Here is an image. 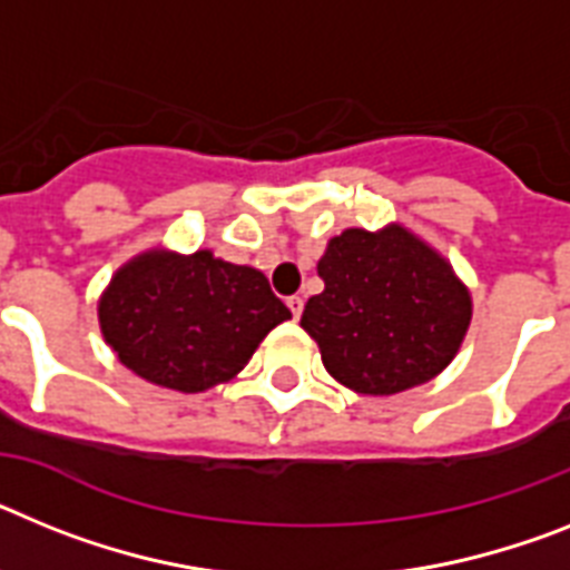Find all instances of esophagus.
<instances>
[{
	"label": "esophagus",
	"instance_id": "esophagus-1",
	"mask_svg": "<svg viewBox=\"0 0 570 570\" xmlns=\"http://www.w3.org/2000/svg\"><path fill=\"white\" fill-rule=\"evenodd\" d=\"M286 306L292 309V318L298 321L301 313H304V298H301V295H289V298H286Z\"/></svg>",
	"mask_w": 570,
	"mask_h": 570
}]
</instances>
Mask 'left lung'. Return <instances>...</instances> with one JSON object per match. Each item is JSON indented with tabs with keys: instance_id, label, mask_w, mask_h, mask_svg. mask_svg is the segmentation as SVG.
<instances>
[{
	"instance_id": "1",
	"label": "left lung",
	"mask_w": 570,
	"mask_h": 570,
	"mask_svg": "<svg viewBox=\"0 0 570 570\" xmlns=\"http://www.w3.org/2000/svg\"><path fill=\"white\" fill-rule=\"evenodd\" d=\"M318 275L324 292L306 301L301 326L338 384L395 395L428 384L456 358L473 318L470 289L407 226L330 237Z\"/></svg>"
}]
</instances>
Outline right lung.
Returning a JSON list of instances; mask_svg holds the SVG:
<instances>
[{
	"label": "right lung",
	"mask_w": 570,
	"mask_h": 570,
	"mask_svg": "<svg viewBox=\"0 0 570 570\" xmlns=\"http://www.w3.org/2000/svg\"><path fill=\"white\" fill-rule=\"evenodd\" d=\"M97 318L122 367L157 387L203 393L235 379L292 313L261 269L212 249L155 246L114 272Z\"/></svg>",
	"instance_id": "1"
}]
</instances>
